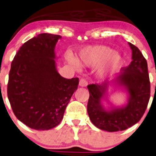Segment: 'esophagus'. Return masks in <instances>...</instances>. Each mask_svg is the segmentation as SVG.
I'll list each match as a JSON object with an SVG mask.
<instances>
[{
  "label": "esophagus",
  "instance_id": "1",
  "mask_svg": "<svg viewBox=\"0 0 156 156\" xmlns=\"http://www.w3.org/2000/svg\"><path fill=\"white\" fill-rule=\"evenodd\" d=\"M79 86L81 87H86L88 86V82L84 78H81L79 81Z\"/></svg>",
  "mask_w": 156,
  "mask_h": 156
}]
</instances>
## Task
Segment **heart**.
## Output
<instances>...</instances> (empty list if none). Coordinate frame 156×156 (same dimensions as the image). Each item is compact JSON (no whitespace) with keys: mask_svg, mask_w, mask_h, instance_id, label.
<instances>
[{"mask_svg":"<svg viewBox=\"0 0 156 156\" xmlns=\"http://www.w3.org/2000/svg\"><path fill=\"white\" fill-rule=\"evenodd\" d=\"M70 57L68 62L76 68L81 67H97L96 74L99 79H106L117 73L121 68L123 59L119 52L104 45H90L82 48L76 58ZM78 63L77 64L76 62Z\"/></svg>","mask_w":156,"mask_h":156,"instance_id":"1","label":"heart"}]
</instances>
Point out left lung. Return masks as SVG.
<instances>
[{
	"label": "left lung",
	"instance_id": "obj_1",
	"mask_svg": "<svg viewBox=\"0 0 156 156\" xmlns=\"http://www.w3.org/2000/svg\"><path fill=\"white\" fill-rule=\"evenodd\" d=\"M132 50V62L122 68L119 76L111 83L90 84L87 111L90 121L96 127L107 132L127 129L140 120L150 99L151 83L147 63L137 47L128 43ZM121 87L128 93L127 103L114 106L107 99L108 86ZM110 104L106 109L103 102Z\"/></svg>",
	"mask_w": 156,
	"mask_h": 156
}]
</instances>
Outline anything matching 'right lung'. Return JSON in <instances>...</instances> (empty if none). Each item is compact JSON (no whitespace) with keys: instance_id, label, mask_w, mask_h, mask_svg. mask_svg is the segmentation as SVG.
<instances>
[{"instance_id":"obj_1","label":"right lung","mask_w":156,"mask_h":156,"mask_svg":"<svg viewBox=\"0 0 156 156\" xmlns=\"http://www.w3.org/2000/svg\"><path fill=\"white\" fill-rule=\"evenodd\" d=\"M60 35L44 33L20 47L11 62L8 98L19 121L31 129L48 130L62 121L79 79L58 72L55 49Z\"/></svg>"}]
</instances>
